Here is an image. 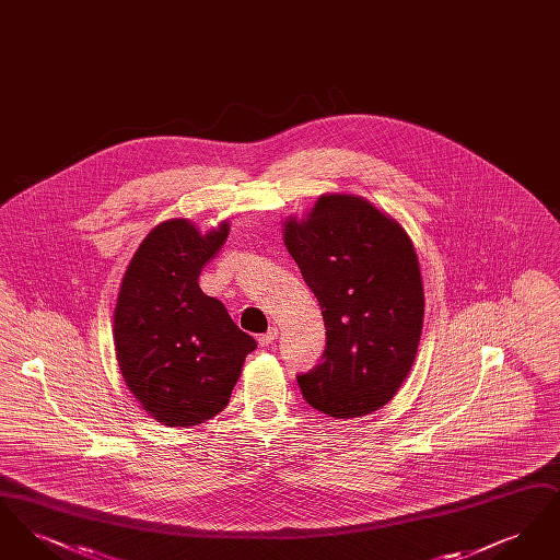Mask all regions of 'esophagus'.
Segmentation results:
<instances>
[{
    "label": "esophagus",
    "mask_w": 560,
    "mask_h": 560,
    "mask_svg": "<svg viewBox=\"0 0 560 560\" xmlns=\"http://www.w3.org/2000/svg\"><path fill=\"white\" fill-rule=\"evenodd\" d=\"M277 336H279V329H277V327H270L267 334L258 336V345H260V347H270V345L277 340Z\"/></svg>",
    "instance_id": "34e87169"
}]
</instances>
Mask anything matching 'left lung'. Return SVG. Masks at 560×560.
<instances>
[{
	"label": "left lung",
	"mask_w": 560,
	"mask_h": 560,
	"mask_svg": "<svg viewBox=\"0 0 560 560\" xmlns=\"http://www.w3.org/2000/svg\"><path fill=\"white\" fill-rule=\"evenodd\" d=\"M283 226L327 336L319 365L295 375L302 397L336 420L370 416L397 395L420 345L424 288L413 243L395 218L338 192Z\"/></svg>",
	"instance_id": "left-lung-1"
}]
</instances>
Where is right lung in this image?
<instances>
[{
	"label": "right lung",
	"instance_id": "add662e5",
	"mask_svg": "<svg viewBox=\"0 0 560 560\" xmlns=\"http://www.w3.org/2000/svg\"><path fill=\"white\" fill-rule=\"evenodd\" d=\"M229 237V222L201 235L192 222L158 224L136 249L113 315L115 354L126 386L165 427H197L231 399L256 340L199 275Z\"/></svg>",
	"mask_w": 560,
	"mask_h": 560
}]
</instances>
